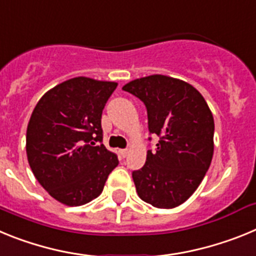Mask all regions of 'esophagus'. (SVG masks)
Wrapping results in <instances>:
<instances>
[{
	"instance_id": "1",
	"label": "esophagus",
	"mask_w": 256,
	"mask_h": 256,
	"mask_svg": "<svg viewBox=\"0 0 256 256\" xmlns=\"http://www.w3.org/2000/svg\"><path fill=\"white\" fill-rule=\"evenodd\" d=\"M126 155H128V150H126V148H123V150H120L122 158H126Z\"/></svg>"
}]
</instances>
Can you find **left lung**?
Wrapping results in <instances>:
<instances>
[{
	"instance_id": "1",
	"label": "left lung",
	"mask_w": 256,
	"mask_h": 256,
	"mask_svg": "<svg viewBox=\"0 0 256 256\" xmlns=\"http://www.w3.org/2000/svg\"><path fill=\"white\" fill-rule=\"evenodd\" d=\"M123 90L144 104L148 132L159 137L144 166L132 172L137 194L159 209L178 206L196 191L212 162L214 119L209 106L195 87L160 74L136 79Z\"/></svg>"
}]
</instances>
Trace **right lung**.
<instances>
[{
    "label": "right lung",
    "instance_id": "obj_1",
    "mask_svg": "<svg viewBox=\"0 0 256 256\" xmlns=\"http://www.w3.org/2000/svg\"><path fill=\"white\" fill-rule=\"evenodd\" d=\"M118 83L69 79L42 96L26 130V156L40 186L68 206L102 192L119 164L102 144L101 115Z\"/></svg>",
    "mask_w": 256,
    "mask_h": 256
}]
</instances>
